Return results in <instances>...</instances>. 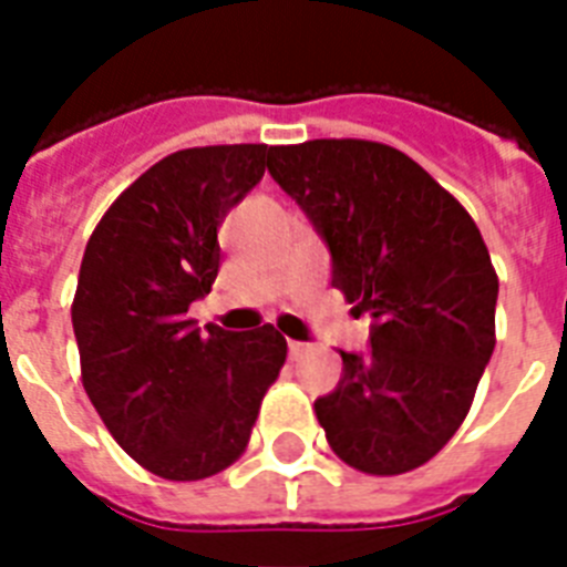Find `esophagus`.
I'll use <instances>...</instances> for the list:
<instances>
[{
  "label": "esophagus",
  "instance_id": "1",
  "mask_svg": "<svg viewBox=\"0 0 567 567\" xmlns=\"http://www.w3.org/2000/svg\"><path fill=\"white\" fill-rule=\"evenodd\" d=\"M306 350H309V347L300 344V341H288V353H291V359H300V355L306 353Z\"/></svg>",
  "mask_w": 567,
  "mask_h": 567
}]
</instances>
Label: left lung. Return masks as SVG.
<instances>
[{
    "mask_svg": "<svg viewBox=\"0 0 567 567\" xmlns=\"http://www.w3.org/2000/svg\"><path fill=\"white\" fill-rule=\"evenodd\" d=\"M267 171L332 252V288L371 315V353L315 403L329 447L355 471L430 462L471 412L494 353L497 274L474 217L421 164L377 141L270 146Z\"/></svg>",
    "mask_w": 567,
    "mask_h": 567,
    "instance_id": "1",
    "label": "left lung"
}]
</instances>
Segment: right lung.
I'll return each instance as SVG.
<instances>
[{
    "instance_id": "add662e5",
    "label": "right lung",
    "mask_w": 567,
    "mask_h": 567,
    "mask_svg": "<svg viewBox=\"0 0 567 567\" xmlns=\"http://www.w3.org/2000/svg\"><path fill=\"white\" fill-rule=\"evenodd\" d=\"M267 144L194 146L137 176L96 223L73 297L82 385L150 474L196 483L247 450L288 344L274 323L199 332L190 302L220 270L217 229L265 176Z\"/></svg>"
}]
</instances>
